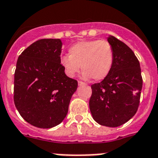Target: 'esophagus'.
Returning <instances> with one entry per match:
<instances>
[{"label":"esophagus","mask_w":158,"mask_h":158,"mask_svg":"<svg viewBox=\"0 0 158 158\" xmlns=\"http://www.w3.org/2000/svg\"><path fill=\"white\" fill-rule=\"evenodd\" d=\"M78 85L79 86H85V85H86V84L82 81H78Z\"/></svg>","instance_id":"34e87169"}]
</instances>
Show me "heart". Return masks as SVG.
<instances>
[{
	"mask_svg": "<svg viewBox=\"0 0 158 158\" xmlns=\"http://www.w3.org/2000/svg\"><path fill=\"white\" fill-rule=\"evenodd\" d=\"M114 63V50L107 40H83L69 48V56H63L61 64L70 77L83 70L84 79L99 81L109 75Z\"/></svg>",
	"mask_w": 158,
	"mask_h": 158,
	"instance_id": "obj_1",
	"label": "heart"
}]
</instances>
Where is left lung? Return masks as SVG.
Segmentation results:
<instances>
[{
  "mask_svg": "<svg viewBox=\"0 0 158 158\" xmlns=\"http://www.w3.org/2000/svg\"><path fill=\"white\" fill-rule=\"evenodd\" d=\"M114 50L112 69L105 79L92 85L89 108L98 124L118 127L129 121L139 107L143 88L139 62L128 45L107 37Z\"/></svg>",
  "mask_w": 158,
  "mask_h": 158,
  "instance_id": "obj_1",
  "label": "left lung"
}]
</instances>
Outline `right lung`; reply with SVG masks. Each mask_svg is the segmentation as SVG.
I'll use <instances>...</instances> for the list:
<instances>
[{"label":"right lung","instance_id":"obj_1","mask_svg":"<svg viewBox=\"0 0 158 158\" xmlns=\"http://www.w3.org/2000/svg\"><path fill=\"white\" fill-rule=\"evenodd\" d=\"M60 39H40L18 58L14 102L22 118L34 126L51 128L66 118L77 81L61 64Z\"/></svg>","mask_w":158,"mask_h":158}]
</instances>
